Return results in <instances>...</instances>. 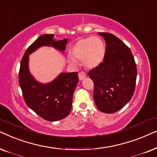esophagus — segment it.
Instances as JSON below:
<instances>
[{
	"instance_id": "1",
	"label": "esophagus",
	"mask_w": 157,
	"mask_h": 157,
	"mask_svg": "<svg viewBox=\"0 0 157 157\" xmlns=\"http://www.w3.org/2000/svg\"><path fill=\"white\" fill-rule=\"evenodd\" d=\"M78 76H79V80H82L83 79L86 77V74H85L84 72H80V73H79Z\"/></svg>"
}]
</instances>
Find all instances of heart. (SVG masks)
<instances>
[{
    "instance_id": "heart-1",
    "label": "heart",
    "mask_w": 157,
    "mask_h": 157,
    "mask_svg": "<svg viewBox=\"0 0 157 157\" xmlns=\"http://www.w3.org/2000/svg\"><path fill=\"white\" fill-rule=\"evenodd\" d=\"M105 45L99 37L89 36L79 39L71 50L75 59L82 61L87 68H95L103 62L105 57ZM73 58H70L72 64H76Z\"/></svg>"
}]
</instances>
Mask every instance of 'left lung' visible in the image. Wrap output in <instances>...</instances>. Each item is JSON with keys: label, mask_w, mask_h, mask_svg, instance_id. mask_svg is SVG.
<instances>
[{"label": "left lung", "mask_w": 157, "mask_h": 157, "mask_svg": "<svg viewBox=\"0 0 157 157\" xmlns=\"http://www.w3.org/2000/svg\"><path fill=\"white\" fill-rule=\"evenodd\" d=\"M105 39L103 62L89 71L94 83L93 98L100 111L113 113L124 107L135 90L137 70L129 47L110 33L98 32Z\"/></svg>", "instance_id": "obj_1"}]
</instances>
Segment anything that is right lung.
<instances>
[{"label":"right lung","instance_id":"add662e5","mask_svg":"<svg viewBox=\"0 0 157 157\" xmlns=\"http://www.w3.org/2000/svg\"><path fill=\"white\" fill-rule=\"evenodd\" d=\"M67 41V39L54 40V34L41 35L28 47L21 62L18 79L25 103L37 115L49 121L62 120L70 113L73 94L79 81L78 73H61L52 82L42 84L30 74L29 56L43 46L64 52Z\"/></svg>","mask_w":157,"mask_h":157}]
</instances>
